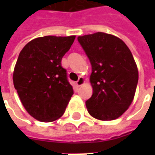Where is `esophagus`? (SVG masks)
I'll list each match as a JSON object with an SVG mask.
<instances>
[{
	"instance_id": "34e87169",
	"label": "esophagus",
	"mask_w": 155,
	"mask_h": 155,
	"mask_svg": "<svg viewBox=\"0 0 155 155\" xmlns=\"http://www.w3.org/2000/svg\"><path fill=\"white\" fill-rule=\"evenodd\" d=\"M84 83V79L83 77H80L79 78V80L76 81V85H77L78 87H80L81 86L82 84Z\"/></svg>"
}]
</instances>
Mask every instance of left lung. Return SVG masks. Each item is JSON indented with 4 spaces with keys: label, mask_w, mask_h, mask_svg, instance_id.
<instances>
[{
    "label": "left lung",
    "mask_w": 155,
    "mask_h": 155,
    "mask_svg": "<svg viewBox=\"0 0 155 155\" xmlns=\"http://www.w3.org/2000/svg\"><path fill=\"white\" fill-rule=\"evenodd\" d=\"M78 41L92 67L88 112L97 120H115L130 107L136 91L139 73L132 53L122 40L103 32L79 36Z\"/></svg>",
    "instance_id": "8db88e82"
}]
</instances>
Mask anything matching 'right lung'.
Here are the masks:
<instances>
[{
    "label": "right lung",
    "mask_w": 155,
    "mask_h": 155,
    "mask_svg": "<svg viewBox=\"0 0 155 155\" xmlns=\"http://www.w3.org/2000/svg\"><path fill=\"white\" fill-rule=\"evenodd\" d=\"M74 39V35L35 38L19 54L13 83L23 106L35 120L51 122L61 118L74 94L61 60Z\"/></svg>",
    "instance_id": "right-lung-1"
}]
</instances>
